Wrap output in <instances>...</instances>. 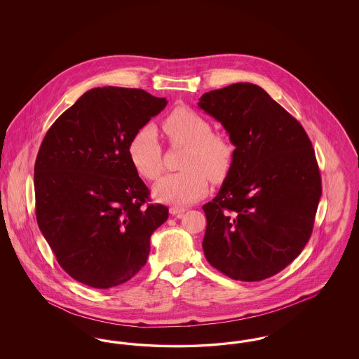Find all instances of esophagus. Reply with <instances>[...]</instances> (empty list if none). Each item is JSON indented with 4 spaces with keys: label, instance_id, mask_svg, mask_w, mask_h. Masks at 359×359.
<instances>
[{
    "label": "esophagus",
    "instance_id": "34e87169",
    "mask_svg": "<svg viewBox=\"0 0 359 359\" xmlns=\"http://www.w3.org/2000/svg\"><path fill=\"white\" fill-rule=\"evenodd\" d=\"M184 211H187V208L186 207H177V205H172L171 208H170V212H171L172 215H182Z\"/></svg>",
    "mask_w": 359,
    "mask_h": 359
}]
</instances>
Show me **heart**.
I'll return each instance as SVG.
<instances>
[{
    "instance_id": "1",
    "label": "heart",
    "mask_w": 359,
    "mask_h": 359,
    "mask_svg": "<svg viewBox=\"0 0 359 359\" xmlns=\"http://www.w3.org/2000/svg\"><path fill=\"white\" fill-rule=\"evenodd\" d=\"M161 129L172 144L186 145L182 168L157 182L154 198L164 203L187 205L202 199L208 191V177L219 182L231 168L234 147L221 135L212 133L210 122L188 107H176L163 122ZM129 157L136 171L148 180L163 172V151L154 129L137 132L129 144Z\"/></svg>"
}]
</instances>
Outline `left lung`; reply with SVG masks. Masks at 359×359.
Masks as SVG:
<instances>
[{
	"instance_id": "left-lung-1",
	"label": "left lung",
	"mask_w": 359,
	"mask_h": 359,
	"mask_svg": "<svg viewBox=\"0 0 359 359\" xmlns=\"http://www.w3.org/2000/svg\"><path fill=\"white\" fill-rule=\"evenodd\" d=\"M198 106L236 147L217 196L203 205V250L239 281L272 277L302 253L322 196L315 151L300 122L253 83L205 93Z\"/></svg>"
}]
</instances>
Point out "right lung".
Listing matches in <instances>:
<instances>
[{
    "label": "right lung",
    "instance_id": "1",
    "mask_svg": "<svg viewBox=\"0 0 359 359\" xmlns=\"http://www.w3.org/2000/svg\"><path fill=\"white\" fill-rule=\"evenodd\" d=\"M168 101L140 88L97 87L52 123L34 163L36 219L59 265L76 281L107 290L147 264L151 236L168 208L129 157L137 132Z\"/></svg>",
    "mask_w": 359,
    "mask_h": 359
}]
</instances>
